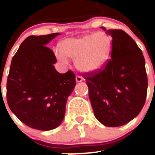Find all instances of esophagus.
Masks as SVG:
<instances>
[{
  "instance_id": "obj_1",
  "label": "esophagus",
  "mask_w": 155,
  "mask_h": 155,
  "mask_svg": "<svg viewBox=\"0 0 155 155\" xmlns=\"http://www.w3.org/2000/svg\"><path fill=\"white\" fill-rule=\"evenodd\" d=\"M75 79H76L77 82H81L83 81V78H82V77H81L80 75H76L75 77Z\"/></svg>"
}]
</instances>
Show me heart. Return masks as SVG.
Instances as JSON below:
<instances>
[{"instance_id":"1","label":"heart","mask_w":155,"mask_h":155,"mask_svg":"<svg viewBox=\"0 0 155 155\" xmlns=\"http://www.w3.org/2000/svg\"><path fill=\"white\" fill-rule=\"evenodd\" d=\"M111 51V39L104 32L68 38L61 43V50H55L60 61L68 63V58L75 59L77 68L84 72L100 69L107 62Z\"/></svg>"}]
</instances>
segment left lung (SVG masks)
Returning <instances> with one entry per match:
<instances>
[{
  "label": "left lung",
  "instance_id": "1",
  "mask_svg": "<svg viewBox=\"0 0 155 155\" xmlns=\"http://www.w3.org/2000/svg\"><path fill=\"white\" fill-rule=\"evenodd\" d=\"M107 32L112 38L111 59L82 76L96 118L107 127H119L138 115L144 107L147 77L142 51L134 40L120 29Z\"/></svg>",
  "mask_w": 155,
  "mask_h": 155
}]
</instances>
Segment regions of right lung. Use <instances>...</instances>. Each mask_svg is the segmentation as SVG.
I'll use <instances>...</instances> for the list:
<instances>
[{"instance_id": "1", "label": "right lung", "mask_w": 155, "mask_h": 155, "mask_svg": "<svg viewBox=\"0 0 155 155\" xmlns=\"http://www.w3.org/2000/svg\"><path fill=\"white\" fill-rule=\"evenodd\" d=\"M59 33L29 36L13 57L7 81L11 111L32 128L49 130L63 120L68 97L76 84L71 71L58 73L53 51L46 46Z\"/></svg>"}]
</instances>
